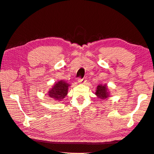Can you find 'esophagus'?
Returning a JSON list of instances; mask_svg holds the SVG:
<instances>
[{"label":"esophagus","mask_w":154,"mask_h":154,"mask_svg":"<svg viewBox=\"0 0 154 154\" xmlns=\"http://www.w3.org/2000/svg\"><path fill=\"white\" fill-rule=\"evenodd\" d=\"M85 78H83V79H82V78H79V79H78V82L79 83H85Z\"/></svg>","instance_id":"1"}]
</instances>
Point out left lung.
<instances>
[{
  "instance_id": "1",
  "label": "left lung",
  "mask_w": 154,
  "mask_h": 154,
  "mask_svg": "<svg viewBox=\"0 0 154 154\" xmlns=\"http://www.w3.org/2000/svg\"><path fill=\"white\" fill-rule=\"evenodd\" d=\"M95 94L99 97V98L104 100L107 98L109 96V93L108 91V89H107V86L106 85H97V89H96V91Z\"/></svg>"
}]
</instances>
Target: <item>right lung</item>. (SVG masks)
Segmentation results:
<instances>
[{
    "mask_svg": "<svg viewBox=\"0 0 154 154\" xmlns=\"http://www.w3.org/2000/svg\"><path fill=\"white\" fill-rule=\"evenodd\" d=\"M69 84L65 81H60L56 83L52 89L48 91V96L56 100H61L65 98L68 93Z\"/></svg>",
    "mask_w": 154,
    "mask_h": 154,
    "instance_id": "add662e5",
    "label": "right lung"
}]
</instances>
